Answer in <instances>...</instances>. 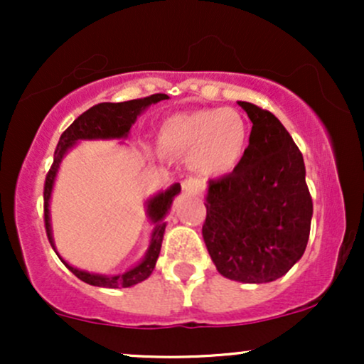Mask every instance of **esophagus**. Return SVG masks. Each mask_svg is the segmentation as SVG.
<instances>
[{
  "label": "esophagus",
  "instance_id": "34e87169",
  "mask_svg": "<svg viewBox=\"0 0 364 364\" xmlns=\"http://www.w3.org/2000/svg\"><path fill=\"white\" fill-rule=\"evenodd\" d=\"M183 186V191L188 195H198L200 191H202V181L196 178H188L185 181L181 183Z\"/></svg>",
  "mask_w": 364,
  "mask_h": 364
}]
</instances>
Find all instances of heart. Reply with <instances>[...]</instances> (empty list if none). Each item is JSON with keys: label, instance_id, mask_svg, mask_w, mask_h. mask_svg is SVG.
I'll return each instance as SVG.
<instances>
[{"label": "heart", "instance_id": "b5f03b06", "mask_svg": "<svg viewBox=\"0 0 364 364\" xmlns=\"http://www.w3.org/2000/svg\"><path fill=\"white\" fill-rule=\"evenodd\" d=\"M248 144L243 116L229 107L178 112L162 123L159 145L166 154L188 157L203 176H223L237 168Z\"/></svg>", "mask_w": 364, "mask_h": 364}]
</instances>
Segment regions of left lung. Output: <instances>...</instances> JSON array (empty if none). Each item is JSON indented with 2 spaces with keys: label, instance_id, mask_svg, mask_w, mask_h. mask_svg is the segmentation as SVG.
Returning a JSON list of instances; mask_svg holds the SVG:
<instances>
[{
  "label": "left lung",
  "instance_id": "1",
  "mask_svg": "<svg viewBox=\"0 0 364 364\" xmlns=\"http://www.w3.org/2000/svg\"><path fill=\"white\" fill-rule=\"evenodd\" d=\"M253 123L232 173L208 181L202 235L220 275L272 282L306 250L313 202L303 154L272 112L237 101Z\"/></svg>",
  "mask_w": 364,
  "mask_h": 364
}]
</instances>
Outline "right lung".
Wrapping results in <instances>:
<instances>
[{"instance_id":"add662e5","label":"right lung","mask_w":364,"mask_h":364,"mask_svg":"<svg viewBox=\"0 0 364 364\" xmlns=\"http://www.w3.org/2000/svg\"><path fill=\"white\" fill-rule=\"evenodd\" d=\"M169 99L166 94H154L144 99H133V101L127 102H101L97 106H92L83 114L78 116L77 119L70 124L68 128L63 132L58 141V147L54 150V161L51 169H49L48 176H46L44 185V223H46V232H48L49 243L56 252L51 229V212H49V202H51V193L54 181H56L58 171H60L63 157L68 154L70 149L75 147V144L82 140H114V139H127L129 135V128L135 124L139 116L147 109L152 104H157L159 101H166ZM181 186L179 183L171 185L168 190L159 191L152 198L145 202L147 205V217L150 223L154 224V231L150 235L149 248L145 252L144 258L136 263L135 267L128 269L127 272H121L116 275H104V274H92L87 270H80L77 267H72L68 262L61 258V255L56 252L60 260L68 267L72 272L77 275L83 282L90 284V286L97 287H109V289H116V287H132L145 279L150 277L152 270L156 269V262L161 253L162 237H164L166 231V215H168L171 205H173L174 196L179 195Z\"/></svg>"}]
</instances>
